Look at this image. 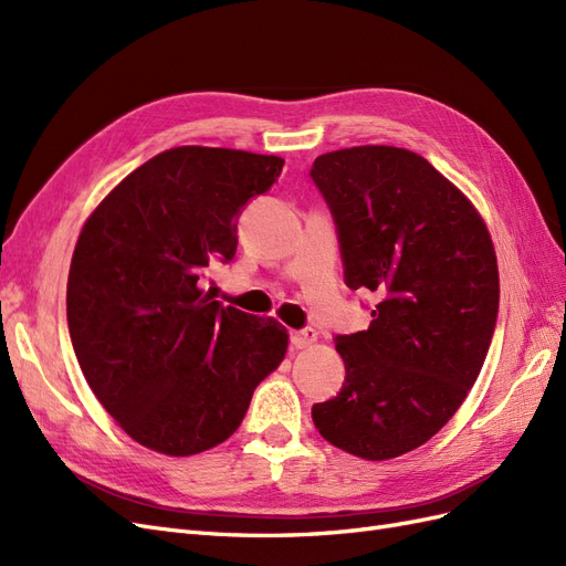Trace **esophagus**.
Returning <instances> with one entry per match:
<instances>
[{
  "label": "esophagus",
  "mask_w": 566,
  "mask_h": 566,
  "mask_svg": "<svg viewBox=\"0 0 566 566\" xmlns=\"http://www.w3.org/2000/svg\"><path fill=\"white\" fill-rule=\"evenodd\" d=\"M318 339V333L312 331V328H304V331H293L290 333V342H293L295 349H306L312 347L314 342Z\"/></svg>",
  "instance_id": "1"
}]
</instances>
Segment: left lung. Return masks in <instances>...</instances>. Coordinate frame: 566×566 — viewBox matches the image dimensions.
I'll return each mask as SVG.
<instances>
[{
    "label": "left lung",
    "instance_id": "1",
    "mask_svg": "<svg viewBox=\"0 0 566 566\" xmlns=\"http://www.w3.org/2000/svg\"><path fill=\"white\" fill-rule=\"evenodd\" d=\"M312 179L335 217L347 285L380 295L368 331L337 337L347 378L312 418L356 458H399L453 418L484 366L501 293L491 233L413 150L323 153Z\"/></svg>",
    "mask_w": 566,
    "mask_h": 566
}]
</instances>
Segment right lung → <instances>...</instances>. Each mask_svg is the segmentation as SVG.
Returning a JSON list of instances; mask_svg holds the SVG:
<instances>
[{"label": "right lung", "instance_id": "right-lung-1", "mask_svg": "<svg viewBox=\"0 0 566 566\" xmlns=\"http://www.w3.org/2000/svg\"><path fill=\"white\" fill-rule=\"evenodd\" d=\"M283 163L169 148L84 221L65 295L75 356L101 406L150 451L184 458L227 441L285 358V325L221 306L198 285L235 254L241 208L269 191Z\"/></svg>", "mask_w": 566, "mask_h": 566}]
</instances>
